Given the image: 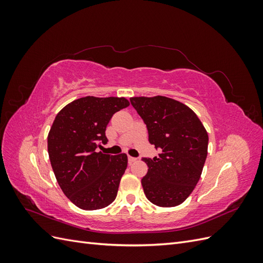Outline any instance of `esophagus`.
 Masks as SVG:
<instances>
[{
    "label": "esophagus",
    "instance_id": "34e87169",
    "mask_svg": "<svg viewBox=\"0 0 263 263\" xmlns=\"http://www.w3.org/2000/svg\"><path fill=\"white\" fill-rule=\"evenodd\" d=\"M137 159L136 158H134V157H130V156H128V163L129 164H132V163H134L135 161H136Z\"/></svg>",
    "mask_w": 263,
    "mask_h": 263
}]
</instances>
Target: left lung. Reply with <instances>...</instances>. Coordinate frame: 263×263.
<instances>
[{
	"instance_id": "1",
	"label": "left lung",
	"mask_w": 263,
	"mask_h": 263,
	"mask_svg": "<svg viewBox=\"0 0 263 263\" xmlns=\"http://www.w3.org/2000/svg\"><path fill=\"white\" fill-rule=\"evenodd\" d=\"M130 103L147 125L150 144L162 150L159 157L142 159L148 165L141 179L145 195L160 208L180 205L201 178L208 132L193 110L177 100L157 95L130 98Z\"/></svg>"
}]
</instances>
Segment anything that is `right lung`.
Returning <instances> with one entry per match:
<instances>
[{
	"label": "right lung",
	"mask_w": 263,
	"mask_h": 263,
	"mask_svg": "<svg viewBox=\"0 0 263 263\" xmlns=\"http://www.w3.org/2000/svg\"><path fill=\"white\" fill-rule=\"evenodd\" d=\"M129 105L125 98L85 97L55 116L48 134V155L62 192L79 209H104L117 195L127 168V156L97 153L106 144L112 116Z\"/></svg>",
	"instance_id": "add662e5"
}]
</instances>
